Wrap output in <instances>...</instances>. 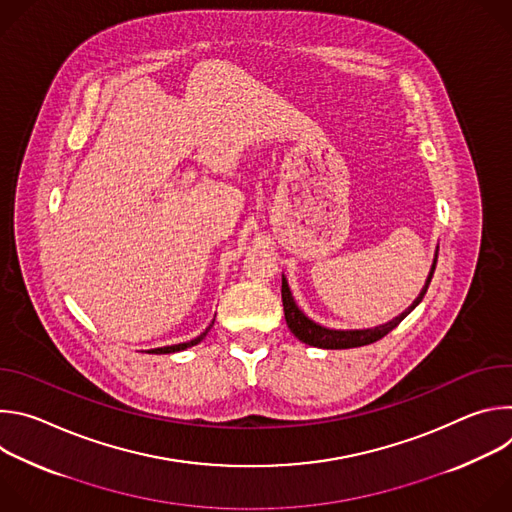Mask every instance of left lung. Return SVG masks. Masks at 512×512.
<instances>
[{
	"label": "left lung",
	"mask_w": 512,
	"mask_h": 512,
	"mask_svg": "<svg viewBox=\"0 0 512 512\" xmlns=\"http://www.w3.org/2000/svg\"><path fill=\"white\" fill-rule=\"evenodd\" d=\"M437 265V249H435V257H433V265L431 271L427 275V281L421 289V294L415 298V302L397 318H393L391 322L383 324V326H375V328H367V330H332L326 328L318 322H314L312 318H308L296 304L294 296H291L289 285L285 275H281V302H283V312H285V322L287 328L294 332V336L310 346H318V348H356V346H364V344H373L377 340H381L383 336H387L393 328H397L401 324L403 318H407V314H411V310H415V306H419V302L423 300L425 291L431 283L433 271Z\"/></svg>",
	"instance_id": "8db88e82"
}]
</instances>
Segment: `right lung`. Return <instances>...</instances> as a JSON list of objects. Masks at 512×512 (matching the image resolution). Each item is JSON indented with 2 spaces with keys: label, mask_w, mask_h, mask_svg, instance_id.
I'll use <instances>...</instances> for the list:
<instances>
[{
  "label": "right lung",
  "mask_w": 512,
  "mask_h": 512,
  "mask_svg": "<svg viewBox=\"0 0 512 512\" xmlns=\"http://www.w3.org/2000/svg\"><path fill=\"white\" fill-rule=\"evenodd\" d=\"M212 324H214V320H212ZM212 324L200 334V336H196L194 340H190V342H182V344H174V346H164V348H154L152 352L154 354H170V352H180V350H184V348H190V346H194V344H198L206 334H208V330L212 328Z\"/></svg>",
  "instance_id": "right-lung-1"
}]
</instances>
